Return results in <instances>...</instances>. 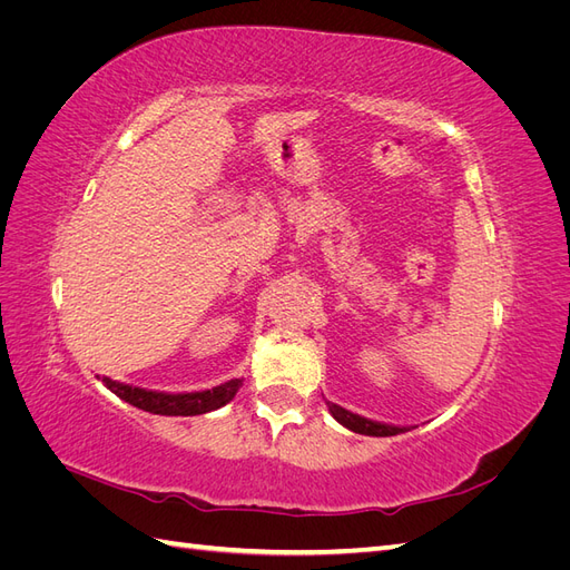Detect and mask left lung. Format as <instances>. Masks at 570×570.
<instances>
[{"instance_id":"obj_1","label":"left lung","mask_w":570,"mask_h":570,"mask_svg":"<svg viewBox=\"0 0 570 570\" xmlns=\"http://www.w3.org/2000/svg\"><path fill=\"white\" fill-rule=\"evenodd\" d=\"M327 409H331L333 419L337 423H342L344 428L354 430V433L358 435H373V438H390V435H396V433H404L406 428H396V425H385V423H375V421H368L364 416H356V413L342 409L337 404H331L327 402Z\"/></svg>"}]
</instances>
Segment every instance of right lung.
Masks as SVG:
<instances>
[{"label": "right lung", "instance_id": "1", "mask_svg": "<svg viewBox=\"0 0 570 570\" xmlns=\"http://www.w3.org/2000/svg\"><path fill=\"white\" fill-rule=\"evenodd\" d=\"M105 383L116 396L120 400L149 411V413H159V416H199V413L220 409L223 404H228L233 396L237 394V390L243 387V381L235 377V381L223 383L214 390H204V392H185V394H168V392H151V390H142V387H132V385H124L105 377Z\"/></svg>", "mask_w": 570, "mask_h": 570}]
</instances>
